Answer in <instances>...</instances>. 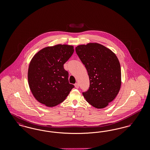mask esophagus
Segmentation results:
<instances>
[{
	"instance_id": "obj_1",
	"label": "esophagus",
	"mask_w": 150,
	"mask_h": 150,
	"mask_svg": "<svg viewBox=\"0 0 150 150\" xmlns=\"http://www.w3.org/2000/svg\"><path fill=\"white\" fill-rule=\"evenodd\" d=\"M75 88H79V84L78 83H75Z\"/></svg>"
}]
</instances>
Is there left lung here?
Here are the masks:
<instances>
[{
  "mask_svg": "<svg viewBox=\"0 0 150 150\" xmlns=\"http://www.w3.org/2000/svg\"><path fill=\"white\" fill-rule=\"evenodd\" d=\"M75 50L85 65L90 81L89 89L83 93L84 97L93 107H106L121 87V67L117 57L112 50L98 43L79 45Z\"/></svg>",
  "mask_w": 150,
  "mask_h": 150,
  "instance_id": "8db88e82",
  "label": "left lung"
}]
</instances>
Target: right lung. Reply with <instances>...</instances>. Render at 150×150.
<instances>
[{
  "mask_svg": "<svg viewBox=\"0 0 150 150\" xmlns=\"http://www.w3.org/2000/svg\"><path fill=\"white\" fill-rule=\"evenodd\" d=\"M74 46L57 44L37 52L29 64V87L36 100L47 107L64 100L74 86L69 82L64 63L74 53Z\"/></svg>",
  "mask_w": 150,
  "mask_h": 150,
  "instance_id": "1",
  "label": "right lung"
}]
</instances>
